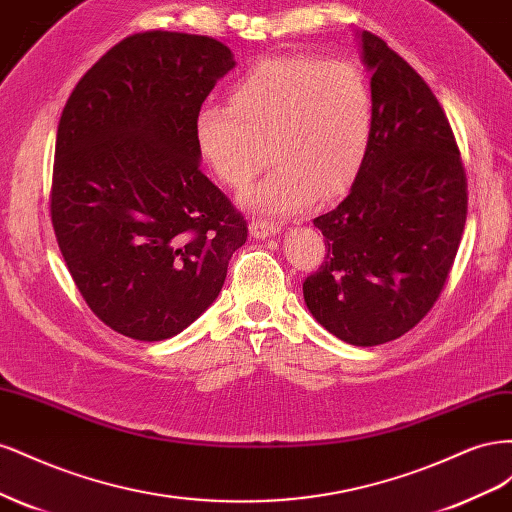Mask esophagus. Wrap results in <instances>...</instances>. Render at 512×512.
Wrapping results in <instances>:
<instances>
[{
    "mask_svg": "<svg viewBox=\"0 0 512 512\" xmlns=\"http://www.w3.org/2000/svg\"><path fill=\"white\" fill-rule=\"evenodd\" d=\"M280 230H282L280 224L267 222V220H252V224H250V232H252V237H256V239L275 237Z\"/></svg>",
    "mask_w": 512,
    "mask_h": 512,
    "instance_id": "esophagus-1",
    "label": "esophagus"
}]
</instances>
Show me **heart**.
<instances>
[{"label":"heart","instance_id":"obj_1","mask_svg":"<svg viewBox=\"0 0 512 512\" xmlns=\"http://www.w3.org/2000/svg\"><path fill=\"white\" fill-rule=\"evenodd\" d=\"M376 102L361 68L314 55L262 59L194 119L200 156L241 190L269 158L275 168L245 194L247 207L288 215L346 194L365 166Z\"/></svg>","mask_w":512,"mask_h":512}]
</instances>
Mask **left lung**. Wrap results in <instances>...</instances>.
I'll return each instance as SVG.
<instances>
[{"label":"left lung","mask_w":512,"mask_h":512,"mask_svg":"<svg viewBox=\"0 0 512 512\" xmlns=\"http://www.w3.org/2000/svg\"><path fill=\"white\" fill-rule=\"evenodd\" d=\"M374 136L350 194L318 215L324 262L305 277L307 309L352 346H378L421 322L448 280L468 215V179L438 98L371 32Z\"/></svg>","instance_id":"1"}]
</instances>
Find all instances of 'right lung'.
<instances>
[{
  "instance_id": "1",
  "label": "right lung",
  "mask_w": 512,
  "mask_h": 512,
  "mask_svg": "<svg viewBox=\"0 0 512 512\" xmlns=\"http://www.w3.org/2000/svg\"><path fill=\"white\" fill-rule=\"evenodd\" d=\"M235 68L209 36L123 38L59 119L51 222L72 280L106 327L162 342L218 299L247 222L200 170L194 119Z\"/></svg>"
}]
</instances>
